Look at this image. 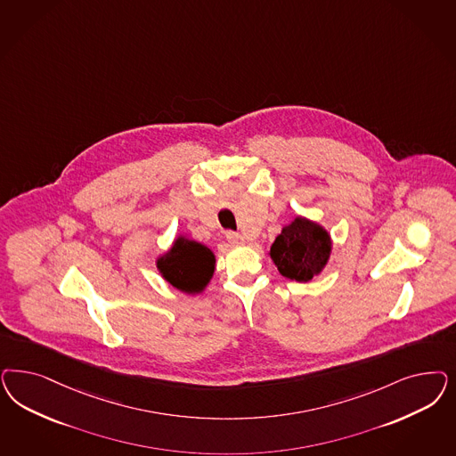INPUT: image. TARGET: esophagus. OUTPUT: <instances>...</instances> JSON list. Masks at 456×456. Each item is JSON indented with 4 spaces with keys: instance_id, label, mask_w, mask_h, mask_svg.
<instances>
[{
    "instance_id": "34e87169",
    "label": "esophagus",
    "mask_w": 456,
    "mask_h": 456,
    "mask_svg": "<svg viewBox=\"0 0 456 456\" xmlns=\"http://www.w3.org/2000/svg\"><path fill=\"white\" fill-rule=\"evenodd\" d=\"M226 240H228L230 245H235V247L245 243V238L240 235V233H233V232H228V233H226Z\"/></svg>"
}]
</instances>
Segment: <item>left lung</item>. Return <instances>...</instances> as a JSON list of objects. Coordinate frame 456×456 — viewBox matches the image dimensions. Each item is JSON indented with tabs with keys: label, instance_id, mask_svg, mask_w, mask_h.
I'll use <instances>...</instances> for the list:
<instances>
[{
	"label": "left lung",
	"instance_id": "1",
	"mask_svg": "<svg viewBox=\"0 0 456 456\" xmlns=\"http://www.w3.org/2000/svg\"><path fill=\"white\" fill-rule=\"evenodd\" d=\"M330 253V233L322 224L305 216H295L285 224L268 251L281 277L302 283L322 273Z\"/></svg>",
	"mask_w": 456,
	"mask_h": 456
}]
</instances>
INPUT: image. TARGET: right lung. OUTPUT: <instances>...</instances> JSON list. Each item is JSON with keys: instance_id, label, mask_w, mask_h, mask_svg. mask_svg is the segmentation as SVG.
Instances as JSON below:
<instances>
[{"instance_id": "1", "label": "right lung", "mask_w": 456, "mask_h": 456, "mask_svg": "<svg viewBox=\"0 0 456 456\" xmlns=\"http://www.w3.org/2000/svg\"><path fill=\"white\" fill-rule=\"evenodd\" d=\"M156 268L179 292L198 295L205 292L215 275L216 256L203 243L179 235L171 248L156 258Z\"/></svg>"}]
</instances>
